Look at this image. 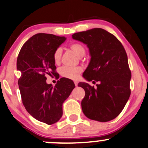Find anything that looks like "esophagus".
Masks as SVG:
<instances>
[{"label": "esophagus", "mask_w": 148, "mask_h": 148, "mask_svg": "<svg viewBox=\"0 0 148 148\" xmlns=\"http://www.w3.org/2000/svg\"><path fill=\"white\" fill-rule=\"evenodd\" d=\"M78 81H74V84H75L76 86H77V85H78Z\"/></svg>", "instance_id": "obj_1"}]
</instances>
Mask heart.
<instances>
[{"mask_svg": "<svg viewBox=\"0 0 148 148\" xmlns=\"http://www.w3.org/2000/svg\"><path fill=\"white\" fill-rule=\"evenodd\" d=\"M69 48L72 51H74L79 57H83L86 53V49L84 46L81 43H73L70 45ZM62 50L60 47H57L53 52V60L56 64H59L60 62L62 57ZM82 69L79 66L77 67H70V66H62L60 69V74L63 77L69 79H77L79 77L81 73L82 72Z\"/></svg>", "mask_w": 148, "mask_h": 148, "instance_id": "heart-1", "label": "heart"}]
</instances>
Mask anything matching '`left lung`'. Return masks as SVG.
<instances>
[{
  "label": "left lung",
  "mask_w": 148,
  "mask_h": 148,
  "mask_svg": "<svg viewBox=\"0 0 148 148\" xmlns=\"http://www.w3.org/2000/svg\"><path fill=\"white\" fill-rule=\"evenodd\" d=\"M72 38L89 49L91 61L83 77L88 82H99L96 88L85 82L78 84L85 91L82 111L88 119L99 122L116 119L130 95L131 71L123 46L114 35L101 28L77 32Z\"/></svg>",
  "instance_id": "left-lung-1"
}]
</instances>
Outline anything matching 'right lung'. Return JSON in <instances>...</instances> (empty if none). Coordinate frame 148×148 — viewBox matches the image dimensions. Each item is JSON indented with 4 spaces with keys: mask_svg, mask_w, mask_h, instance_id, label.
<instances>
[{
    "mask_svg": "<svg viewBox=\"0 0 148 148\" xmlns=\"http://www.w3.org/2000/svg\"><path fill=\"white\" fill-rule=\"evenodd\" d=\"M65 40L52 34H36L23 45L17 59L23 105L32 117L48 125L61 119L62 104L75 87L74 82L66 78L57 81L55 86L46 82V74H57L53 52Z\"/></svg>",
    "mask_w": 148,
    "mask_h": 148,
    "instance_id": "right-lung-1",
    "label": "right lung"
}]
</instances>
